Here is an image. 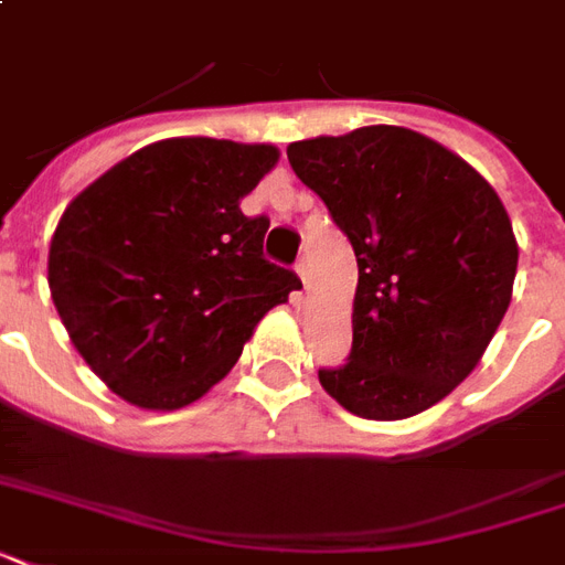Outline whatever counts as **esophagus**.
Returning a JSON list of instances; mask_svg holds the SVG:
<instances>
[{
	"mask_svg": "<svg viewBox=\"0 0 565 565\" xmlns=\"http://www.w3.org/2000/svg\"><path fill=\"white\" fill-rule=\"evenodd\" d=\"M296 273H299L301 284H305V290H308V287H310V260H308V257H301L299 264H296Z\"/></svg>",
	"mask_w": 565,
	"mask_h": 565,
	"instance_id": "esophagus-1",
	"label": "esophagus"
}]
</instances>
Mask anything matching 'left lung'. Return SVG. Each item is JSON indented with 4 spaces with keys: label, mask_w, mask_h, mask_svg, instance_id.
Listing matches in <instances>:
<instances>
[{
    "label": "left lung",
    "mask_w": 565,
    "mask_h": 565,
    "mask_svg": "<svg viewBox=\"0 0 565 565\" xmlns=\"http://www.w3.org/2000/svg\"><path fill=\"white\" fill-rule=\"evenodd\" d=\"M358 257L352 352L319 370L363 419L428 411L478 366L508 313L519 246L499 193L463 158L398 126L287 146Z\"/></svg>",
    "instance_id": "obj_1"
}]
</instances>
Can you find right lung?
<instances>
[{
	"label": "right lung",
	"instance_id": "right-lung-1",
	"mask_svg": "<svg viewBox=\"0 0 565 565\" xmlns=\"http://www.w3.org/2000/svg\"><path fill=\"white\" fill-rule=\"evenodd\" d=\"M278 163L269 143L172 137L66 204L49 290L87 366L126 402L179 411L228 375L299 275L264 257L266 216L239 199Z\"/></svg>",
	"mask_w": 565,
	"mask_h": 565
}]
</instances>
